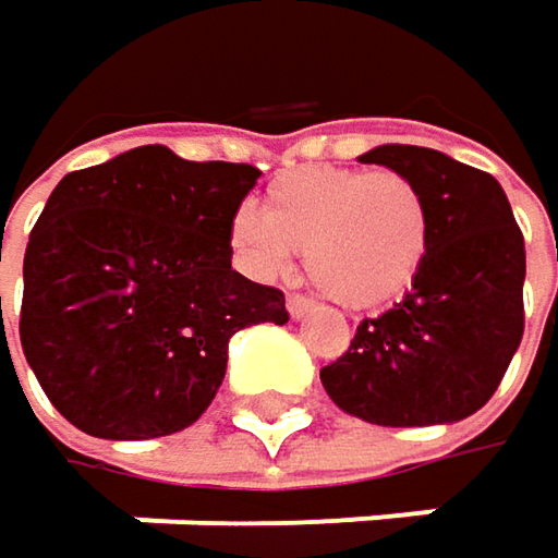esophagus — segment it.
<instances>
[{
    "mask_svg": "<svg viewBox=\"0 0 558 558\" xmlns=\"http://www.w3.org/2000/svg\"><path fill=\"white\" fill-rule=\"evenodd\" d=\"M310 310H313V300H306V296H300V293H290V296H287V313H290L293 319L310 316Z\"/></svg>",
    "mask_w": 558,
    "mask_h": 558,
    "instance_id": "34e87169",
    "label": "esophagus"
}]
</instances>
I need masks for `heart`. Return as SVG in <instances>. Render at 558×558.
Listing matches in <instances>:
<instances>
[{
    "mask_svg": "<svg viewBox=\"0 0 558 558\" xmlns=\"http://www.w3.org/2000/svg\"><path fill=\"white\" fill-rule=\"evenodd\" d=\"M229 242L255 278H278L293 248H306V271L329 300L374 310L418 278L430 220L422 191L402 172L306 166L268 184L262 214L239 207Z\"/></svg>",
    "mask_w": 558,
    "mask_h": 558,
    "instance_id": "obj_1",
    "label": "heart"
}]
</instances>
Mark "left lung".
I'll return each instance as SVG.
<instances>
[{"mask_svg": "<svg viewBox=\"0 0 558 558\" xmlns=\"http://www.w3.org/2000/svg\"><path fill=\"white\" fill-rule=\"evenodd\" d=\"M361 162L415 181L430 220L412 290L364 319L319 371L338 409L371 425L460 422L492 399L524 335V235L501 184L425 146H377Z\"/></svg>", "mask_w": 558, "mask_h": 558, "instance_id": "8db88e82", "label": "left lung"}]
</instances>
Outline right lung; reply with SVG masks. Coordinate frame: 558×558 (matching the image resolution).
Returning <instances> with one entry per match:
<instances>
[{
  "mask_svg": "<svg viewBox=\"0 0 558 558\" xmlns=\"http://www.w3.org/2000/svg\"><path fill=\"white\" fill-rule=\"evenodd\" d=\"M258 175L136 146L53 187L27 239L19 335L70 425L108 440L187 428L223 383L229 338L290 319L278 287L232 271L229 220Z\"/></svg>",
  "mask_w": 558,
  "mask_h": 558,
  "instance_id": "1",
  "label": "right lung"
}]
</instances>
